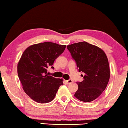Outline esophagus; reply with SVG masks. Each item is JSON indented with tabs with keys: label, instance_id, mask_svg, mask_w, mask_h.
I'll return each mask as SVG.
<instances>
[{
	"label": "esophagus",
	"instance_id": "esophagus-1",
	"mask_svg": "<svg viewBox=\"0 0 128 128\" xmlns=\"http://www.w3.org/2000/svg\"><path fill=\"white\" fill-rule=\"evenodd\" d=\"M66 82L68 84H72V80L71 79H69V80H66Z\"/></svg>",
	"mask_w": 128,
	"mask_h": 128
}]
</instances>
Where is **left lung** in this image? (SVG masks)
Masks as SVG:
<instances>
[{
  "instance_id": "left-lung-1",
  "label": "left lung",
  "mask_w": 128,
  "mask_h": 128,
  "mask_svg": "<svg viewBox=\"0 0 128 128\" xmlns=\"http://www.w3.org/2000/svg\"><path fill=\"white\" fill-rule=\"evenodd\" d=\"M66 47L78 71L85 73L84 80L78 82V88L74 96L81 101L91 102L101 94L109 81L107 57L101 49L86 42L74 43Z\"/></svg>"
}]
</instances>
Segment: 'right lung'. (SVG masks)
Segmentation results:
<instances>
[{
  "instance_id": "right-lung-1",
  "label": "right lung",
  "mask_w": 128,
  "mask_h": 128,
  "mask_svg": "<svg viewBox=\"0 0 128 128\" xmlns=\"http://www.w3.org/2000/svg\"><path fill=\"white\" fill-rule=\"evenodd\" d=\"M66 45L44 42L30 46L24 52L18 64V74L25 93L38 103L52 101L62 79L47 74L50 67L66 49Z\"/></svg>"
}]
</instances>
